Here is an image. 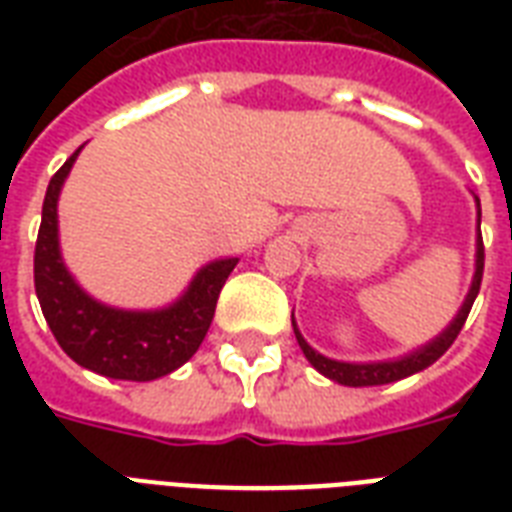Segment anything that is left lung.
I'll return each instance as SVG.
<instances>
[{"label": "left lung", "instance_id": "obj_1", "mask_svg": "<svg viewBox=\"0 0 512 512\" xmlns=\"http://www.w3.org/2000/svg\"><path fill=\"white\" fill-rule=\"evenodd\" d=\"M478 207V239H476V273H473V284H470V292L465 297V303L457 311L454 321L449 327L436 337V340H430L428 345H422V348L412 350V353H406L401 358H393V361H372V364H350V361H335V358L321 356L319 350H313L305 337L300 335V329L295 324V316H292V329H295L297 345L303 348L305 358L311 361L313 369L321 372L329 380L340 382V385H348V388H366V385H388V382L404 380L409 374H417L422 369H428L430 364H436L438 358L444 356L449 345L457 340L460 335V329L465 327V319H468L470 308L476 303L478 289H481V276H484V239H481V201L476 199Z\"/></svg>", "mask_w": 512, "mask_h": 512}]
</instances>
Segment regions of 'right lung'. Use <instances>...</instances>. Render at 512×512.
<instances>
[{
  "label": "right lung",
  "mask_w": 512,
  "mask_h": 512,
  "mask_svg": "<svg viewBox=\"0 0 512 512\" xmlns=\"http://www.w3.org/2000/svg\"><path fill=\"white\" fill-rule=\"evenodd\" d=\"M79 151L52 175L44 193L34 249L36 297L47 327L76 364L111 380H159L199 350L220 289L239 260L225 257L204 265L183 295L159 311H124L98 303L68 273L58 244V196Z\"/></svg>",
  "instance_id": "right-lung-1"
}]
</instances>
